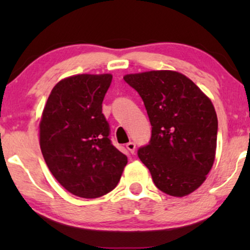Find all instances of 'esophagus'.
Instances as JSON below:
<instances>
[{
	"label": "esophagus",
	"instance_id": "1",
	"mask_svg": "<svg viewBox=\"0 0 250 250\" xmlns=\"http://www.w3.org/2000/svg\"><path fill=\"white\" fill-rule=\"evenodd\" d=\"M125 147H127V149H128V150H129V151H130V153H131V154H133V153H134V151H135V148H136V145H135V143H134V142H128V143H127V145H125Z\"/></svg>",
	"mask_w": 250,
	"mask_h": 250
}]
</instances>
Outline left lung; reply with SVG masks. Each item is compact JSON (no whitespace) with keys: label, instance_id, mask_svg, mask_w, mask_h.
I'll return each mask as SVG.
<instances>
[{"label":"left lung","instance_id":"obj_1","mask_svg":"<svg viewBox=\"0 0 250 250\" xmlns=\"http://www.w3.org/2000/svg\"><path fill=\"white\" fill-rule=\"evenodd\" d=\"M123 79L141 96L150 121V141L137 155L155 186L171 196L193 193L215 160L217 116L213 103L177 71H146Z\"/></svg>","mask_w":250,"mask_h":250}]
</instances>
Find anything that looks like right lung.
Returning <instances> with one entry per match:
<instances>
[{
  "label": "right lung",
  "instance_id": "right-lung-1",
  "mask_svg": "<svg viewBox=\"0 0 250 250\" xmlns=\"http://www.w3.org/2000/svg\"><path fill=\"white\" fill-rule=\"evenodd\" d=\"M110 74L75 75L51 90L40 122V147L50 173L68 191L96 199L113 190L128 160L109 139L102 102Z\"/></svg>",
  "mask_w": 250,
  "mask_h": 250
}]
</instances>
